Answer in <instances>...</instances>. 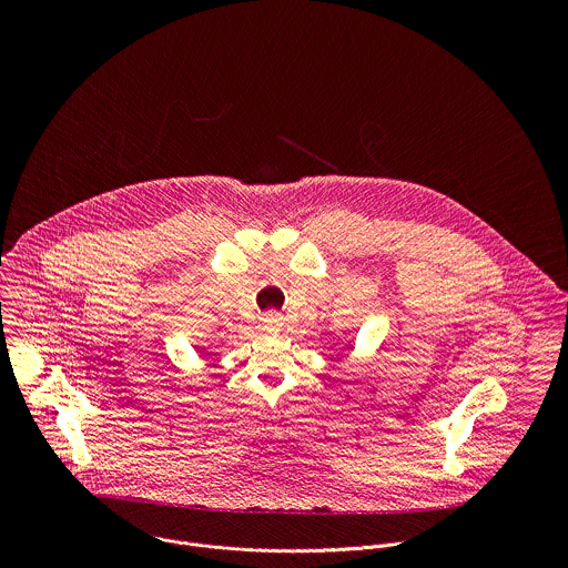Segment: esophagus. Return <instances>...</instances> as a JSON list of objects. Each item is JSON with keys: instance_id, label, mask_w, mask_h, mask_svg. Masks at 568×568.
<instances>
[{"instance_id": "1", "label": "esophagus", "mask_w": 568, "mask_h": 568, "mask_svg": "<svg viewBox=\"0 0 568 568\" xmlns=\"http://www.w3.org/2000/svg\"><path fill=\"white\" fill-rule=\"evenodd\" d=\"M262 324L266 329H280V325H282V315L280 313H275V311H268V313H264L262 315Z\"/></svg>"}]
</instances>
